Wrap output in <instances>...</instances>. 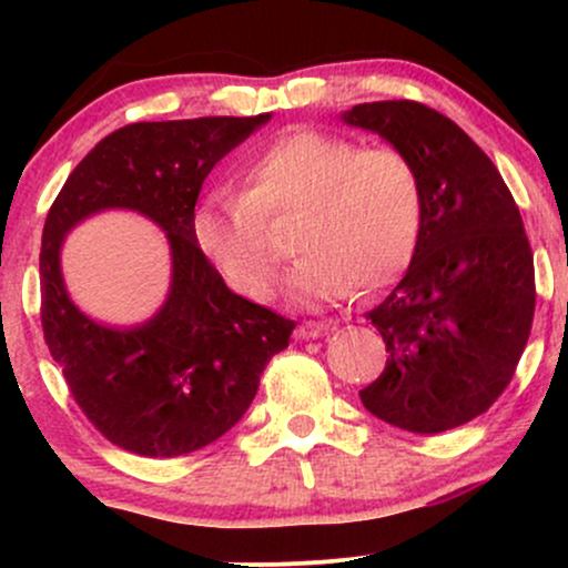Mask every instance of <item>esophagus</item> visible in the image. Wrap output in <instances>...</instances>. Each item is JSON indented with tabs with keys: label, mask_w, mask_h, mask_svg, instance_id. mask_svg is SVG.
I'll list each match as a JSON object with an SVG mask.
<instances>
[{
	"label": "esophagus",
	"mask_w": 568,
	"mask_h": 568,
	"mask_svg": "<svg viewBox=\"0 0 568 568\" xmlns=\"http://www.w3.org/2000/svg\"><path fill=\"white\" fill-rule=\"evenodd\" d=\"M325 331H334V323H323V321H304V323H298L296 336H298V338H317V336H323Z\"/></svg>",
	"instance_id": "obj_1"
}]
</instances>
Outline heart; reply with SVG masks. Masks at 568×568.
Listing matches in <instances>:
<instances>
[{"label": "heart", "instance_id": "1", "mask_svg": "<svg viewBox=\"0 0 568 568\" xmlns=\"http://www.w3.org/2000/svg\"><path fill=\"white\" fill-rule=\"evenodd\" d=\"M304 213L291 275L298 302L376 293L406 272L425 230V184L403 149L325 130H291L247 168L245 192L211 194L194 216L205 256L237 291L264 302L283 272L270 221Z\"/></svg>", "mask_w": 568, "mask_h": 568}]
</instances>
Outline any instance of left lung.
Here are the masks:
<instances>
[{
	"label": "left lung",
	"mask_w": 568,
	"mask_h": 568,
	"mask_svg": "<svg viewBox=\"0 0 568 568\" xmlns=\"http://www.w3.org/2000/svg\"><path fill=\"white\" fill-rule=\"evenodd\" d=\"M342 120L403 149L425 184L419 247L366 315L389 355L363 406L419 435L467 425L505 393L531 334L537 288L518 205L484 149L425 103H357Z\"/></svg>",
	"instance_id": "8db88e82"
}]
</instances>
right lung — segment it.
I'll return each mask as SVG.
<instances>
[{"label": "right lung", "instance_id": "right-lung-1", "mask_svg": "<svg viewBox=\"0 0 568 568\" xmlns=\"http://www.w3.org/2000/svg\"><path fill=\"white\" fill-rule=\"evenodd\" d=\"M270 114L133 122L71 171L44 219L39 275L42 331L90 425L130 454H192L232 429L253 403L264 366L296 323L226 288L194 234V205L213 165ZM139 210L172 243V293L152 322L109 329L68 298L60 243L82 217Z\"/></svg>", "mask_w": 568, "mask_h": 568}]
</instances>
